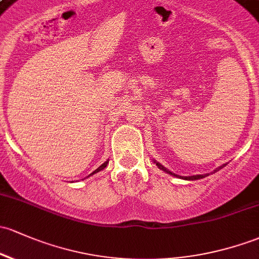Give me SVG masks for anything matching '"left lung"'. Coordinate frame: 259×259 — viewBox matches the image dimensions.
Wrapping results in <instances>:
<instances>
[{
	"instance_id": "8db88e82",
	"label": "left lung",
	"mask_w": 259,
	"mask_h": 259,
	"mask_svg": "<svg viewBox=\"0 0 259 259\" xmlns=\"http://www.w3.org/2000/svg\"><path fill=\"white\" fill-rule=\"evenodd\" d=\"M154 163L157 164V166H158V168H159V169H162V170L165 171V173H168V174L173 175V177H177V178H182V179H185V180H197V179H202V178H205V177H207V175H210V173H207V174H199V175H193V177H180V175H177V174L171 173V171H169L168 169H166L165 166H163L162 164H160V163L155 162V160H154ZM224 166H226V164H224V165H221V166H219V168H216L215 170H213V173H216V171H219L220 169H222V168H224Z\"/></svg>"
}]
</instances>
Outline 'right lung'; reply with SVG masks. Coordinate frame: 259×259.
Segmentation results:
<instances>
[{"label": "right lung", "mask_w": 259, "mask_h": 259, "mask_svg": "<svg viewBox=\"0 0 259 259\" xmlns=\"http://www.w3.org/2000/svg\"><path fill=\"white\" fill-rule=\"evenodd\" d=\"M107 163H108V160H106V162H105L104 164H101V165H100V166H99V168H97V169H96V170H94V171H93V173H91L90 175H94V174H95V173H99V171H100V170H102V169H105V168H106ZM90 175H89V177H90Z\"/></svg>", "instance_id": "obj_1"}]
</instances>
